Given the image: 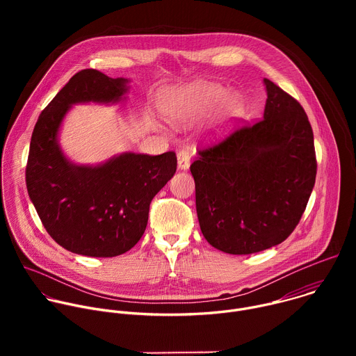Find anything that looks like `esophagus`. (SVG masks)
I'll list each match as a JSON object with an SVG mask.
<instances>
[{"label":"esophagus","instance_id":"34e87169","mask_svg":"<svg viewBox=\"0 0 356 356\" xmlns=\"http://www.w3.org/2000/svg\"><path fill=\"white\" fill-rule=\"evenodd\" d=\"M190 166V154L187 149H180L177 152V168L181 170H187Z\"/></svg>","mask_w":356,"mask_h":356}]
</instances>
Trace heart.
<instances>
[{
	"mask_svg": "<svg viewBox=\"0 0 356 356\" xmlns=\"http://www.w3.org/2000/svg\"><path fill=\"white\" fill-rule=\"evenodd\" d=\"M214 106L216 125L224 127L239 113L242 98L220 83H195L172 92L162 108L169 120L181 122L207 113Z\"/></svg>",
	"mask_w": 356,
	"mask_h": 356,
	"instance_id": "1",
	"label": "heart"
}]
</instances>
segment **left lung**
Wrapping results in <instances>:
<instances>
[{"instance_id": "8db88e82", "label": "left lung", "mask_w": 356, "mask_h": 356, "mask_svg": "<svg viewBox=\"0 0 356 356\" xmlns=\"http://www.w3.org/2000/svg\"><path fill=\"white\" fill-rule=\"evenodd\" d=\"M264 120L200 149L190 172L207 242L231 255L282 243L298 224L316 183L314 136L298 101L264 79Z\"/></svg>"}]
</instances>
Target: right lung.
<instances>
[{
    "instance_id": "right-lung-1",
    "label": "right lung",
    "mask_w": 356,
    "mask_h": 356,
    "mask_svg": "<svg viewBox=\"0 0 356 356\" xmlns=\"http://www.w3.org/2000/svg\"><path fill=\"white\" fill-rule=\"evenodd\" d=\"M129 80L94 69L76 73L42 111L33 128L26 188L36 213L65 249L91 258L128 252L145 232L149 206L176 173L175 152L158 156L125 152L108 161L76 165L59 145L60 125L74 104H115Z\"/></svg>"
}]
</instances>
